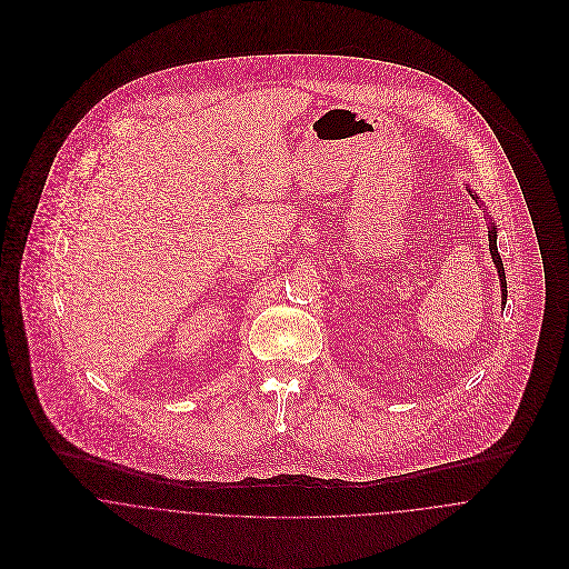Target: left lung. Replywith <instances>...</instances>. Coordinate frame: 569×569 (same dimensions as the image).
<instances>
[{
  "label": "left lung",
  "instance_id": "8db88e82",
  "mask_svg": "<svg viewBox=\"0 0 569 569\" xmlns=\"http://www.w3.org/2000/svg\"><path fill=\"white\" fill-rule=\"evenodd\" d=\"M467 190L471 192V197L487 210V206L480 201V197L467 186ZM487 219L490 221L488 223V251H490V258H492V262H495V269H497V276H499V287H501V307H506V296H508V291H506V273H503V262H501V258H499V251H497V226H495V221H492V217L487 212Z\"/></svg>",
  "mask_w": 569,
  "mask_h": 569
}]
</instances>
